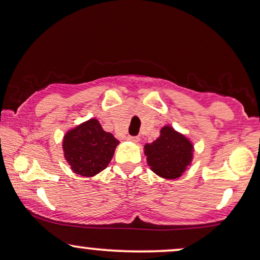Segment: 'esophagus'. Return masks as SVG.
I'll use <instances>...</instances> for the list:
<instances>
[{"instance_id": "1", "label": "esophagus", "mask_w": 260, "mask_h": 260, "mask_svg": "<svg viewBox=\"0 0 260 260\" xmlns=\"http://www.w3.org/2000/svg\"><path fill=\"white\" fill-rule=\"evenodd\" d=\"M126 140L130 141V142L137 143V142H139V141H140V137H137V136H127Z\"/></svg>"}]
</instances>
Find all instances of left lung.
Segmentation results:
<instances>
[{
    "label": "left lung",
    "instance_id": "1",
    "mask_svg": "<svg viewBox=\"0 0 260 260\" xmlns=\"http://www.w3.org/2000/svg\"><path fill=\"white\" fill-rule=\"evenodd\" d=\"M147 161L153 172L168 179L178 178L193 159V145L171 126H164L154 142L145 146Z\"/></svg>",
    "mask_w": 260,
    "mask_h": 260
}]
</instances>
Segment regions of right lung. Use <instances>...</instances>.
<instances>
[{"label":"right lung","instance_id":"obj_1","mask_svg":"<svg viewBox=\"0 0 260 260\" xmlns=\"http://www.w3.org/2000/svg\"><path fill=\"white\" fill-rule=\"evenodd\" d=\"M118 143L119 141L106 133L98 119H90L67 131L62 148L73 172L91 177L107 168Z\"/></svg>","mask_w":260,"mask_h":260}]
</instances>
